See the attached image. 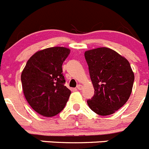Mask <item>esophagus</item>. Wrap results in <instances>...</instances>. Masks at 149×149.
<instances>
[{
  "mask_svg": "<svg viewBox=\"0 0 149 149\" xmlns=\"http://www.w3.org/2000/svg\"><path fill=\"white\" fill-rule=\"evenodd\" d=\"M77 89L78 90H81V89H82V85H81V84H78V85H77Z\"/></svg>",
  "mask_w": 149,
  "mask_h": 149,
  "instance_id": "esophagus-1",
  "label": "esophagus"
}]
</instances>
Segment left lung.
Returning a JSON list of instances; mask_svg holds the SVG:
<instances>
[{
  "label": "left lung",
  "instance_id": "left-lung-1",
  "mask_svg": "<svg viewBox=\"0 0 149 149\" xmlns=\"http://www.w3.org/2000/svg\"><path fill=\"white\" fill-rule=\"evenodd\" d=\"M84 57L95 91L87 101L88 106L101 116L112 114L126 103L132 91L134 74L130 63L108 47L88 50Z\"/></svg>",
  "mask_w": 149,
  "mask_h": 149
}]
</instances>
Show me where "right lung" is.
<instances>
[{
	"label": "right lung",
	"instance_id": "obj_1",
	"mask_svg": "<svg viewBox=\"0 0 149 149\" xmlns=\"http://www.w3.org/2000/svg\"><path fill=\"white\" fill-rule=\"evenodd\" d=\"M70 49L54 47L35 53L21 73L25 98L31 108L44 116H56L66 105L71 93L65 86L62 64Z\"/></svg>",
	"mask_w": 149,
	"mask_h": 149
}]
</instances>
